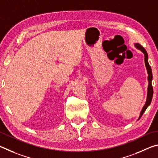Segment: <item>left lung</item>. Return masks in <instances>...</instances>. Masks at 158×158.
I'll return each mask as SVG.
<instances>
[{
    "instance_id": "1",
    "label": "left lung",
    "mask_w": 158,
    "mask_h": 158,
    "mask_svg": "<svg viewBox=\"0 0 158 158\" xmlns=\"http://www.w3.org/2000/svg\"><path fill=\"white\" fill-rule=\"evenodd\" d=\"M135 47L138 50H139L140 51H142L143 55H144V62H145V66L146 68V70H147V73H148V90H147V97H146V103L144 106H143V108L142 110V111L140 112L139 114V117L138 118V120L142 117V114H143V112L146 111V110L147 107L150 106V104L151 103L152 101V98H153V87H152V80H153V75H152V71H151V68L150 65H149L148 62V53L146 52L144 48L140 45L139 44H135Z\"/></svg>"
}]
</instances>
